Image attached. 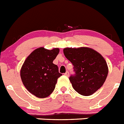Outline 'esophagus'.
Wrapping results in <instances>:
<instances>
[{
    "mask_svg": "<svg viewBox=\"0 0 124 124\" xmlns=\"http://www.w3.org/2000/svg\"><path fill=\"white\" fill-rule=\"evenodd\" d=\"M69 75H70V73L68 71H66V72L64 73V75H65V76H66V77H68V76H69Z\"/></svg>",
    "mask_w": 124,
    "mask_h": 124,
    "instance_id": "obj_1",
    "label": "esophagus"
}]
</instances>
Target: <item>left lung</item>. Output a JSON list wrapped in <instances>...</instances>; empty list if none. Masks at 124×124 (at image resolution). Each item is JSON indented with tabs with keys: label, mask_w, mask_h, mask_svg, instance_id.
<instances>
[{
	"label": "left lung",
	"mask_w": 124,
	"mask_h": 124,
	"mask_svg": "<svg viewBox=\"0 0 124 124\" xmlns=\"http://www.w3.org/2000/svg\"><path fill=\"white\" fill-rule=\"evenodd\" d=\"M63 53L73 65L75 74L70 81L74 90L83 96H89L104 83L108 70L103 57L90 47H67Z\"/></svg>",
	"instance_id": "left-lung-1"
}]
</instances>
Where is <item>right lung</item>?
<instances>
[{"label":"right lung","instance_id":"obj_1","mask_svg":"<svg viewBox=\"0 0 124 124\" xmlns=\"http://www.w3.org/2000/svg\"><path fill=\"white\" fill-rule=\"evenodd\" d=\"M60 52L39 47L32 52L24 61L21 70L23 84L31 93L38 98H46L54 91L57 80L62 74L53 61Z\"/></svg>","mask_w":124,"mask_h":124}]
</instances>
